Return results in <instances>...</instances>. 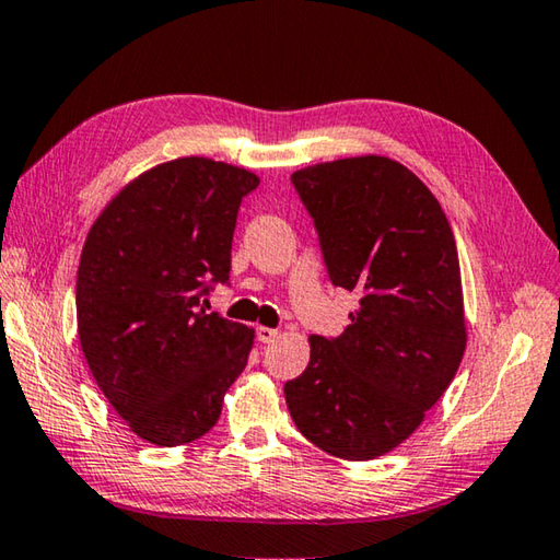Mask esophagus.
<instances>
[{"instance_id": "34e87169", "label": "esophagus", "mask_w": 560, "mask_h": 560, "mask_svg": "<svg viewBox=\"0 0 560 560\" xmlns=\"http://www.w3.org/2000/svg\"><path fill=\"white\" fill-rule=\"evenodd\" d=\"M257 338H259V342H273V340L279 338V330L267 328V325H259V328H257Z\"/></svg>"}]
</instances>
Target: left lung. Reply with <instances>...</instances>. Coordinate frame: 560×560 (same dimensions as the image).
<instances>
[{
    "label": "left lung",
    "mask_w": 560,
    "mask_h": 560,
    "mask_svg": "<svg viewBox=\"0 0 560 560\" xmlns=\"http://www.w3.org/2000/svg\"><path fill=\"white\" fill-rule=\"evenodd\" d=\"M335 287L360 296L338 338L283 394L296 429L342 460H372L419 429L460 368L467 325L448 218L425 183L380 154L291 176Z\"/></svg>",
    "instance_id": "obj_1"
}]
</instances>
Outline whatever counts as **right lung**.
Masks as SVG:
<instances>
[{
    "label": "right lung",
    "mask_w": 560,
    "mask_h": 560,
    "mask_svg": "<svg viewBox=\"0 0 560 560\" xmlns=\"http://www.w3.org/2000/svg\"><path fill=\"white\" fill-rule=\"evenodd\" d=\"M247 168L183 156L129 180L80 254L78 338L100 389L139 439L174 448L218 423L247 368L254 328L206 313L210 281L230 279Z\"/></svg>",
    "instance_id": "right-lung-1"
}]
</instances>
